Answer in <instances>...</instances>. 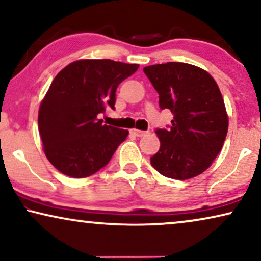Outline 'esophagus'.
<instances>
[{"label": "esophagus", "instance_id": "obj_1", "mask_svg": "<svg viewBox=\"0 0 261 261\" xmlns=\"http://www.w3.org/2000/svg\"><path fill=\"white\" fill-rule=\"evenodd\" d=\"M130 132H132V133H133L134 135H137V137H144V135L147 134V132L140 130V129H132Z\"/></svg>", "mask_w": 261, "mask_h": 261}]
</instances>
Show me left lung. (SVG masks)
I'll return each mask as SVG.
<instances>
[{
	"label": "left lung",
	"instance_id": "obj_1",
	"mask_svg": "<svg viewBox=\"0 0 261 261\" xmlns=\"http://www.w3.org/2000/svg\"><path fill=\"white\" fill-rule=\"evenodd\" d=\"M159 94V107L173 114L169 129H155L160 148L151 164L172 179L196 177L212 165L228 132V115L216 82L201 67L171 62L144 67Z\"/></svg>",
	"mask_w": 261,
	"mask_h": 261
}]
</instances>
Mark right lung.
I'll list each match as a JSON object with an SVG mask.
<instances>
[{
  "label": "right lung",
  "mask_w": 261,
  "mask_h": 261,
  "mask_svg": "<svg viewBox=\"0 0 261 261\" xmlns=\"http://www.w3.org/2000/svg\"><path fill=\"white\" fill-rule=\"evenodd\" d=\"M138 64L82 59L57 74L39 108L38 124L49 163L72 178L91 176L105 167L128 130L103 124L98 114L115 109L121 82Z\"/></svg>",
  "instance_id": "obj_1"
}]
</instances>
